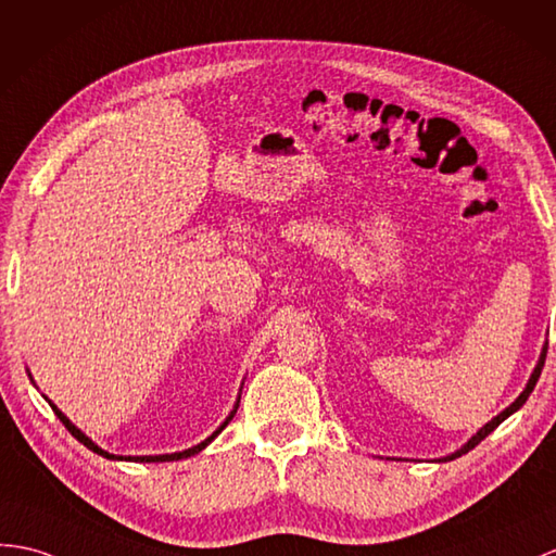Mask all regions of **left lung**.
<instances>
[{"instance_id":"left-lung-1","label":"left lung","mask_w":556,"mask_h":556,"mask_svg":"<svg viewBox=\"0 0 556 556\" xmlns=\"http://www.w3.org/2000/svg\"><path fill=\"white\" fill-rule=\"evenodd\" d=\"M545 357H547V345L545 348H542V355H540V359H538V367L533 369V374H531V379H528V383H526V389H523V393L519 395V397H516L514 400V403L505 409V412H500V415L493 419V421H488L485 426H483V429L479 431V433H476L473 438H471V441L467 443V445H464L462 450H457V453L455 455H450V457H445V459H455V457H462L464 453H469V450H473L476 445H479L481 441H483V438L488 435V433H493L495 429H497V426L502 424V421H505L509 415H514V412L516 409H519L523 403H526V400H528V395H531L533 393V389H535V383H538V379H540V371H542V367H545Z\"/></svg>"}]
</instances>
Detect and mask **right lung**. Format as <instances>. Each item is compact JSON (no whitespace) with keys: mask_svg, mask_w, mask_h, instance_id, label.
I'll return each mask as SVG.
<instances>
[{"mask_svg":"<svg viewBox=\"0 0 556 556\" xmlns=\"http://www.w3.org/2000/svg\"><path fill=\"white\" fill-rule=\"evenodd\" d=\"M51 405V403H49ZM239 407V405H237ZM237 407H235V412H237ZM51 409H54L56 412V417L63 421V426H66V429L71 431V435H75L77 438V441H80L85 447H89V450H92V453H97V455H101V457H106V459H132V462H175V459H185V457H191V455H197V453H201V450L205 447V445H208L211 441H213V438L219 433V431H223L225 429V426L231 421V417H235V412H231V415L225 419V424L223 426H219V429L211 435V438H205V441L203 443H199V445H193V447H189V450H185V453H175V455H156V457H115V455H111V453H106V450H101L99 445H94L92 441H89V438L80 431V429H75V426L68 421V417H63L61 415V412L54 407V405H51Z\"/></svg>","mask_w":556,"mask_h":556,"instance_id":"right-lung-1","label":"right lung"}]
</instances>
